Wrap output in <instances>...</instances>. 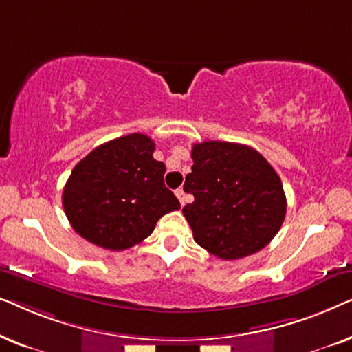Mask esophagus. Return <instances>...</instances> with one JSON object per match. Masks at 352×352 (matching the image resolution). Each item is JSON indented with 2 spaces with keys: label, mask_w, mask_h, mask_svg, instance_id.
Returning a JSON list of instances; mask_svg holds the SVG:
<instances>
[{
  "label": "esophagus",
  "mask_w": 352,
  "mask_h": 352,
  "mask_svg": "<svg viewBox=\"0 0 352 352\" xmlns=\"http://www.w3.org/2000/svg\"><path fill=\"white\" fill-rule=\"evenodd\" d=\"M176 197H177V199H179L181 205L184 206V205H186V201H187V195H186L184 189H177V190H176Z\"/></svg>",
  "instance_id": "1"
}]
</instances>
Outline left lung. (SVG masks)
<instances>
[{
  "label": "left lung",
  "instance_id": "8db88e82",
  "mask_svg": "<svg viewBox=\"0 0 352 352\" xmlns=\"http://www.w3.org/2000/svg\"><path fill=\"white\" fill-rule=\"evenodd\" d=\"M184 190L194 201L182 208L194 240L221 259L259 252L280 229L287 213L282 181L254 148L205 141L192 147Z\"/></svg>",
  "mask_w": 352,
  "mask_h": 352
}]
</instances>
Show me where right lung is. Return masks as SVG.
<instances>
[{"label":"right lung","instance_id":"obj_1","mask_svg":"<svg viewBox=\"0 0 352 352\" xmlns=\"http://www.w3.org/2000/svg\"><path fill=\"white\" fill-rule=\"evenodd\" d=\"M153 151L151 138L133 133L96 147L76 163L62 194L76 234L120 252L147 239L163 214L181 208L163 182L166 168Z\"/></svg>","mask_w":352,"mask_h":352}]
</instances>
